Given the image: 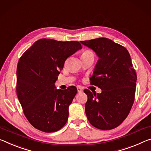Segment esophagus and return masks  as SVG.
Returning a JSON list of instances; mask_svg holds the SVG:
<instances>
[{"label":"esophagus","instance_id":"1","mask_svg":"<svg viewBox=\"0 0 151 151\" xmlns=\"http://www.w3.org/2000/svg\"><path fill=\"white\" fill-rule=\"evenodd\" d=\"M77 91L79 93V92H81V91H83V88L81 87H80V86H78L77 87Z\"/></svg>","mask_w":151,"mask_h":151}]
</instances>
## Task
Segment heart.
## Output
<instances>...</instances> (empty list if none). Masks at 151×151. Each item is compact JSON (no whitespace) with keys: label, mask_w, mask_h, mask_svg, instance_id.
I'll list each match as a JSON object with an SVG mask.
<instances>
[{"label":"heart","mask_w":151,"mask_h":151,"mask_svg":"<svg viewBox=\"0 0 151 151\" xmlns=\"http://www.w3.org/2000/svg\"><path fill=\"white\" fill-rule=\"evenodd\" d=\"M88 54H93L92 53V52L89 51V50H85V52H83V53L82 54L81 56H83V55H88Z\"/></svg>","instance_id":"obj_1"}]
</instances>
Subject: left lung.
I'll return each mask as SVG.
<instances>
[{
	"label": "left lung",
	"instance_id": "8db88e82",
	"mask_svg": "<svg viewBox=\"0 0 151 151\" xmlns=\"http://www.w3.org/2000/svg\"><path fill=\"white\" fill-rule=\"evenodd\" d=\"M91 49L98 60L91 76V84L101 93L85 89L88 99L85 113L91 124L101 130H111L123 122L130 111L136 85V72L126 47L107 38L81 41Z\"/></svg>",
	"mask_w": 151,
	"mask_h": 151
}]
</instances>
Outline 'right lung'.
I'll list each match as a JSON object with an SVG mask.
<instances>
[{"instance_id":"obj_1","label":"right lung","mask_w":151,"mask_h":151,"mask_svg":"<svg viewBox=\"0 0 151 151\" xmlns=\"http://www.w3.org/2000/svg\"><path fill=\"white\" fill-rule=\"evenodd\" d=\"M81 49L78 42L41 39L20 58L17 94L24 114L34 128L53 132L66 124L77 89L75 86L57 89L55 83L66 58Z\"/></svg>"}]
</instances>
